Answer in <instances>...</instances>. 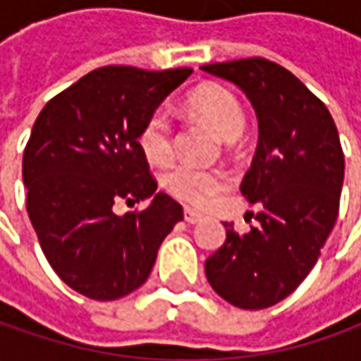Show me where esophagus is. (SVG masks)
Wrapping results in <instances>:
<instances>
[{"label": "esophagus", "instance_id": "obj_1", "mask_svg": "<svg viewBox=\"0 0 361 361\" xmlns=\"http://www.w3.org/2000/svg\"><path fill=\"white\" fill-rule=\"evenodd\" d=\"M185 221L190 223V225H195V223L201 221V215H199L197 211H192V209H185Z\"/></svg>", "mask_w": 361, "mask_h": 361}]
</instances>
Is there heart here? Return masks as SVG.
<instances>
[{
  "label": "heart",
  "instance_id": "heart-1",
  "mask_svg": "<svg viewBox=\"0 0 361 361\" xmlns=\"http://www.w3.org/2000/svg\"><path fill=\"white\" fill-rule=\"evenodd\" d=\"M187 108L204 120L225 140H235L245 128V110L237 94L223 84H204L188 94ZM138 145L145 157L162 164L173 157V120L164 110H154L140 128ZM227 185V176L216 169L178 162L162 174V187L178 201L201 207Z\"/></svg>",
  "mask_w": 361,
  "mask_h": 361
}]
</instances>
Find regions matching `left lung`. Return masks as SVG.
I'll return each mask as SVG.
<instances>
[{
  "mask_svg": "<svg viewBox=\"0 0 361 361\" xmlns=\"http://www.w3.org/2000/svg\"><path fill=\"white\" fill-rule=\"evenodd\" d=\"M202 72L239 86L255 108L259 142L241 183L257 225L227 239L204 263L231 305L265 310L293 293L322 255L340 213L343 150L326 104L289 70L265 58L207 63ZM253 215V213H251Z\"/></svg>",
  "mask_w": 361,
  "mask_h": 361,
  "instance_id": "left-lung-1",
  "label": "left lung"
}]
</instances>
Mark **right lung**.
<instances>
[{"mask_svg":"<svg viewBox=\"0 0 361 361\" xmlns=\"http://www.w3.org/2000/svg\"><path fill=\"white\" fill-rule=\"evenodd\" d=\"M192 74L104 66L54 96L23 150L27 215L44 255L68 287L112 301L145 283L183 207L157 192L138 134L160 102ZM153 197L120 217L118 202Z\"/></svg>","mask_w":361,"mask_h":361,"instance_id":"1","label":"right lung"}]
</instances>
